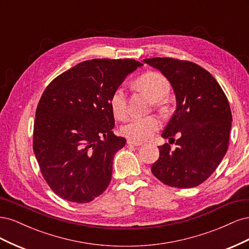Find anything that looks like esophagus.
I'll list each match as a JSON object with an SVG mask.
<instances>
[{
  "label": "esophagus",
  "instance_id": "obj_1",
  "mask_svg": "<svg viewBox=\"0 0 249 249\" xmlns=\"http://www.w3.org/2000/svg\"><path fill=\"white\" fill-rule=\"evenodd\" d=\"M127 144H131V145H135V146H139L142 144V142L140 141H136V140H132V139H127Z\"/></svg>",
  "mask_w": 249,
  "mask_h": 249
}]
</instances>
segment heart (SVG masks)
<instances>
[{
  "label": "heart",
  "mask_w": 249,
  "mask_h": 249,
  "mask_svg": "<svg viewBox=\"0 0 249 249\" xmlns=\"http://www.w3.org/2000/svg\"><path fill=\"white\" fill-rule=\"evenodd\" d=\"M135 86L147 94L156 104H160L169 90L167 80L157 71L143 73L135 81ZM110 107L115 118L123 120L126 117L127 106L124 90L122 87H118L113 91L110 97ZM161 125V120L156 116L133 117L123 125L122 133L124 136L132 140L143 141L152 137Z\"/></svg>",
  "instance_id": "1"
}]
</instances>
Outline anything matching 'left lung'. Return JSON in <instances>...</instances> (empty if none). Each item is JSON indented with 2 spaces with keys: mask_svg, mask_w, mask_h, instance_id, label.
I'll return each mask as SVG.
<instances>
[{
  "mask_svg": "<svg viewBox=\"0 0 249 249\" xmlns=\"http://www.w3.org/2000/svg\"><path fill=\"white\" fill-rule=\"evenodd\" d=\"M143 61L168 79L177 99V109L162 133L169 140L178 135L177 147L159 146L160 157L150 169L170 187L198 186L227 154L232 120L228 97L212 74L193 62L160 57Z\"/></svg>",
  "mask_w": 249,
  "mask_h": 249,
  "instance_id": "obj_1",
  "label": "left lung"
}]
</instances>
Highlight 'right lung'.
Masks as SVG:
<instances>
[{
	"label": "right lung",
	"instance_id": "right-lung-1",
	"mask_svg": "<svg viewBox=\"0 0 249 249\" xmlns=\"http://www.w3.org/2000/svg\"><path fill=\"white\" fill-rule=\"evenodd\" d=\"M142 64L134 59H92L59 74L35 113L33 150L59 197L84 203L110 184L114 155L126 140L113 133V91Z\"/></svg>",
	"mask_w": 249,
	"mask_h": 249
}]
</instances>
